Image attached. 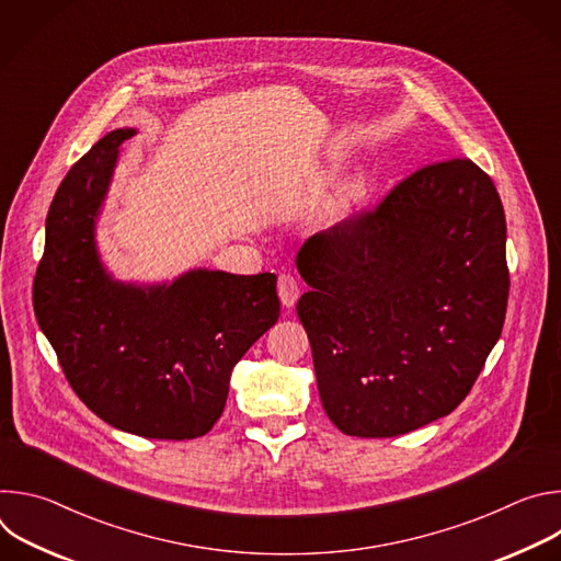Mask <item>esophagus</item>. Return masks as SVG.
<instances>
[{"mask_svg": "<svg viewBox=\"0 0 561 561\" xmlns=\"http://www.w3.org/2000/svg\"><path fill=\"white\" fill-rule=\"evenodd\" d=\"M299 282H297V277H293V275H288V273H284V275H279V282H277V293H279V299H282V304L286 306V308H293L295 306V301L299 299Z\"/></svg>", "mask_w": 561, "mask_h": 561, "instance_id": "34e87169", "label": "esophagus"}]
</instances>
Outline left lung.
I'll return each instance as SVG.
<instances>
[{"mask_svg":"<svg viewBox=\"0 0 561 561\" xmlns=\"http://www.w3.org/2000/svg\"><path fill=\"white\" fill-rule=\"evenodd\" d=\"M297 301L319 397L353 437H394L453 413L502 335L506 217L470 159L424 167L377 208L308 237Z\"/></svg>","mask_w":561,"mask_h":561,"instance_id":"8db88e82","label":"left lung"}]
</instances>
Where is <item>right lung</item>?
<instances>
[{"label": "right lung", "mask_w": 561, "mask_h": 561, "mask_svg": "<svg viewBox=\"0 0 561 561\" xmlns=\"http://www.w3.org/2000/svg\"><path fill=\"white\" fill-rule=\"evenodd\" d=\"M133 135L102 137L59 184L35 314L70 388L100 420L148 439H195L221 417L234 364L277 322V277L197 268L173 284L115 282L100 262L95 224Z\"/></svg>", "instance_id": "1"}]
</instances>
